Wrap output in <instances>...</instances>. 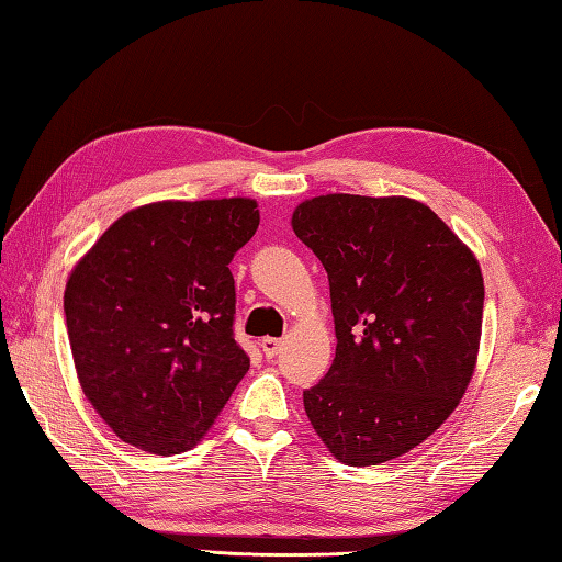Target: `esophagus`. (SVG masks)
<instances>
[{"label":"esophagus","instance_id":"obj_1","mask_svg":"<svg viewBox=\"0 0 562 562\" xmlns=\"http://www.w3.org/2000/svg\"><path fill=\"white\" fill-rule=\"evenodd\" d=\"M260 348H262V355H266L268 360H270V357H274V355L280 352L282 340H280V338H262V340H260Z\"/></svg>","mask_w":562,"mask_h":562}]
</instances>
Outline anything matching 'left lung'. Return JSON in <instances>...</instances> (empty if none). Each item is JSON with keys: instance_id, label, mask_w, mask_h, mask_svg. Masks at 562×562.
<instances>
[{"instance_id": "1", "label": "left lung", "mask_w": 562, "mask_h": 562, "mask_svg": "<svg viewBox=\"0 0 562 562\" xmlns=\"http://www.w3.org/2000/svg\"><path fill=\"white\" fill-rule=\"evenodd\" d=\"M292 229L328 272L338 338L328 374L304 391L308 420L342 463L403 457L447 420L473 376L479 260L411 198H312Z\"/></svg>"}]
</instances>
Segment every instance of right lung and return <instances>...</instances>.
I'll return each instance as SVG.
<instances>
[{
    "mask_svg": "<svg viewBox=\"0 0 562 562\" xmlns=\"http://www.w3.org/2000/svg\"><path fill=\"white\" fill-rule=\"evenodd\" d=\"M248 198L154 202L123 214L65 290L83 396L127 445L195 447L250 360L234 340L229 262L256 234Z\"/></svg>",
    "mask_w": 562,
    "mask_h": 562,
    "instance_id": "obj_1",
    "label": "right lung"
}]
</instances>
